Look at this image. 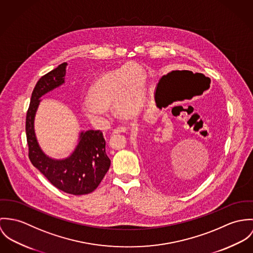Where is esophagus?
<instances>
[{
	"mask_svg": "<svg viewBox=\"0 0 253 253\" xmlns=\"http://www.w3.org/2000/svg\"><path fill=\"white\" fill-rule=\"evenodd\" d=\"M128 129H129V127H128V126H118L117 128H115V129L113 130V133H114V134L124 133V132H126Z\"/></svg>",
	"mask_w": 253,
	"mask_h": 253,
	"instance_id": "esophagus-1",
	"label": "esophagus"
}]
</instances>
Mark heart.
Instances as JSON below:
<instances>
[{"mask_svg": "<svg viewBox=\"0 0 253 253\" xmlns=\"http://www.w3.org/2000/svg\"><path fill=\"white\" fill-rule=\"evenodd\" d=\"M144 87L143 70L135 64H126L106 73L93 84L90 95L82 101V109L94 123L107 124L111 118L110 105L113 103L121 114L136 113L143 100Z\"/></svg>", "mask_w": 253, "mask_h": 253, "instance_id": "b5f03b06", "label": "heart"}]
</instances>
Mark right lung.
<instances>
[{
    "instance_id": "1",
    "label": "right lung",
    "mask_w": 253,
    "mask_h": 253,
    "mask_svg": "<svg viewBox=\"0 0 253 253\" xmlns=\"http://www.w3.org/2000/svg\"><path fill=\"white\" fill-rule=\"evenodd\" d=\"M67 63L42 76L35 86L26 115L29 158L56 188L73 195L93 192L111 167L106 153V140L100 130H88L80 135L74 152L62 160L46 156L41 149L34 130V120L40 98L65 83Z\"/></svg>"
}]
</instances>
